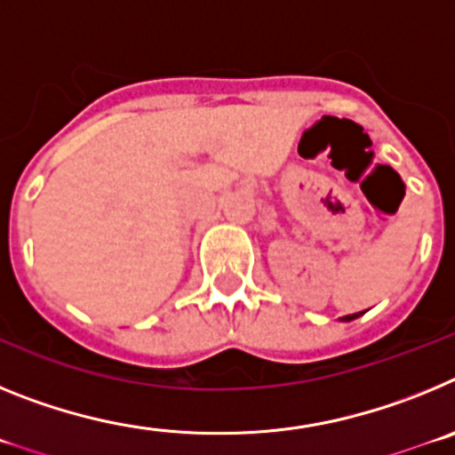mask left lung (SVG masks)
<instances>
[{
    "instance_id": "1",
    "label": "left lung",
    "mask_w": 455,
    "mask_h": 455,
    "mask_svg": "<svg viewBox=\"0 0 455 455\" xmlns=\"http://www.w3.org/2000/svg\"><path fill=\"white\" fill-rule=\"evenodd\" d=\"M360 315H363V312H357V315H347V316H344V321H353V319H357Z\"/></svg>"
}]
</instances>
